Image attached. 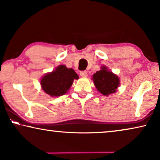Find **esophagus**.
Segmentation results:
<instances>
[{
  "label": "esophagus",
  "instance_id": "1",
  "mask_svg": "<svg viewBox=\"0 0 160 160\" xmlns=\"http://www.w3.org/2000/svg\"><path fill=\"white\" fill-rule=\"evenodd\" d=\"M80 76L83 78H87V76H88V74H87V71H82L80 72Z\"/></svg>",
  "mask_w": 160,
  "mask_h": 160
}]
</instances>
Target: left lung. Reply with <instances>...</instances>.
Returning a JSON list of instances; mask_svg holds the SVG:
<instances>
[{"mask_svg": "<svg viewBox=\"0 0 160 160\" xmlns=\"http://www.w3.org/2000/svg\"><path fill=\"white\" fill-rule=\"evenodd\" d=\"M92 80H93L97 90L105 96L117 92V88L120 85V79L118 76L109 71L106 65H102L100 71L93 74Z\"/></svg>", "mask_w": 160, "mask_h": 160, "instance_id": "left-lung-1", "label": "left lung"}]
</instances>
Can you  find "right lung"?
I'll return each mask as SVG.
<instances>
[{"mask_svg": "<svg viewBox=\"0 0 160 160\" xmlns=\"http://www.w3.org/2000/svg\"><path fill=\"white\" fill-rule=\"evenodd\" d=\"M78 76L73 68H68L64 65H60L54 71L46 73L41 78L42 90L51 97H59L68 92L74 79H78Z\"/></svg>", "mask_w": 160, "mask_h": 160, "instance_id": "right-lung-1", "label": "right lung"}]
</instances>
